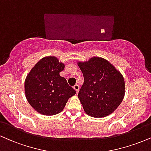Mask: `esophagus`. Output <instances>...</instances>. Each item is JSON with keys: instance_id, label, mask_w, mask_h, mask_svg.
Wrapping results in <instances>:
<instances>
[{"instance_id": "34e87169", "label": "esophagus", "mask_w": 151, "mask_h": 151, "mask_svg": "<svg viewBox=\"0 0 151 151\" xmlns=\"http://www.w3.org/2000/svg\"><path fill=\"white\" fill-rule=\"evenodd\" d=\"M74 89L75 90L76 93H77L78 92H79V85H77V84L74 85Z\"/></svg>"}]
</instances>
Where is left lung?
I'll return each mask as SVG.
<instances>
[{"mask_svg":"<svg viewBox=\"0 0 151 151\" xmlns=\"http://www.w3.org/2000/svg\"><path fill=\"white\" fill-rule=\"evenodd\" d=\"M77 65L84 78L78 98L85 112L97 118L112 114L124 97L122 74L110 62L101 57L79 61Z\"/></svg>","mask_w":151,"mask_h":151,"instance_id":"left-lung-1","label":"left lung"}]
</instances>
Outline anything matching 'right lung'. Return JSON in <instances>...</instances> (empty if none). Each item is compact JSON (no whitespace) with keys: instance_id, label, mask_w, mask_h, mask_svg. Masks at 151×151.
<instances>
[{"instance_id":"right-lung-1","label":"right lung","mask_w":151,"mask_h":151,"mask_svg":"<svg viewBox=\"0 0 151 151\" xmlns=\"http://www.w3.org/2000/svg\"><path fill=\"white\" fill-rule=\"evenodd\" d=\"M65 66L55 56H46L27 74L24 81L25 96L31 106L41 115L60 113L68 99L75 95V90L60 75Z\"/></svg>"}]
</instances>
